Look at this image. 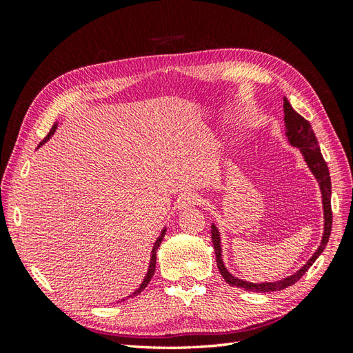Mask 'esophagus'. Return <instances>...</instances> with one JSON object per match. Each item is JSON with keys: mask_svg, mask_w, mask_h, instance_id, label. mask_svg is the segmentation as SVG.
Returning a JSON list of instances; mask_svg holds the SVG:
<instances>
[{"mask_svg": "<svg viewBox=\"0 0 353 353\" xmlns=\"http://www.w3.org/2000/svg\"><path fill=\"white\" fill-rule=\"evenodd\" d=\"M199 201H200V197L197 196V194L185 192L177 199V209H179V211H183V209H190L194 205H199Z\"/></svg>", "mask_w": 353, "mask_h": 353, "instance_id": "1", "label": "esophagus"}]
</instances>
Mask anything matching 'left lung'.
<instances>
[{
	"label": "left lung",
	"mask_w": 353,
	"mask_h": 353,
	"mask_svg": "<svg viewBox=\"0 0 353 353\" xmlns=\"http://www.w3.org/2000/svg\"><path fill=\"white\" fill-rule=\"evenodd\" d=\"M283 121H285V137L288 138V142L292 147H297L301 150L303 159L308 165V168L317 179L320 191H321V201H323V216H325V229H323V238H321V243L316 253L312 254L311 259L306 262V264L297 270L294 274L287 276L282 281H274V282H262V283H253L247 282L243 279H238L234 274L228 272V268L224 267L223 259H221V238L220 232L216 229L215 224L212 223L211 226V234H212V243H214V250H215V258H216V267H219L221 276L224 277L232 287L236 288H244L249 291H256V292H270V291H281L294 285L301 277L308 272V268L316 262V259L320 256L321 252L325 250V247L329 241V236H331V229H332V209H331V176H329V168L327 163L325 162L323 156H321L319 142L316 138V133H314L311 124L306 121V119L299 115L297 112L291 108L290 101L285 99L283 100Z\"/></svg>",
	"instance_id": "1"
}]
</instances>
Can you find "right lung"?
I'll return each instance as SVG.
<instances>
[{
	"label": "right lung",
	"mask_w": 353,
	"mask_h": 353,
	"mask_svg": "<svg viewBox=\"0 0 353 353\" xmlns=\"http://www.w3.org/2000/svg\"><path fill=\"white\" fill-rule=\"evenodd\" d=\"M56 129H57V123L51 127V130H50V133L47 134V137L43 138V141L41 142L39 145L37 147H41L43 142H47L52 134H54V132H56ZM165 232H167V229H162V232H161V235H159V238L156 239V243H154V245H153V250H152V258H150V265H148V272H147V274H145V277H144V281H142V283L139 285V288L138 290H134L132 294L129 296V297H133V296H138L141 291H144V288L147 287V285L150 283V281H152V277H153V274H154V270H156V250L159 249V245H161V243H162V239H163V236H165Z\"/></svg>",
	"instance_id": "obj_1"
}]
</instances>
